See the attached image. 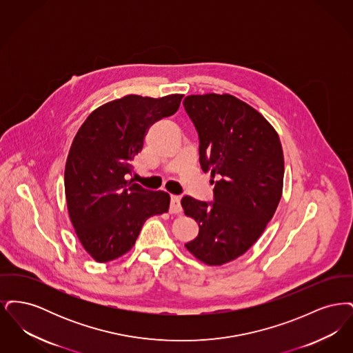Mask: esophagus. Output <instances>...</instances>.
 <instances>
[{"label":"esophagus","instance_id":"esophagus-1","mask_svg":"<svg viewBox=\"0 0 353 353\" xmlns=\"http://www.w3.org/2000/svg\"><path fill=\"white\" fill-rule=\"evenodd\" d=\"M169 212L172 214H179V213L183 212V208H181L179 196H172L170 197V209H169Z\"/></svg>","mask_w":353,"mask_h":353}]
</instances>
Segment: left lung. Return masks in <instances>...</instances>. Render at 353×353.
<instances>
[{"label":"left lung","mask_w":353,"mask_h":353,"mask_svg":"<svg viewBox=\"0 0 353 353\" xmlns=\"http://www.w3.org/2000/svg\"><path fill=\"white\" fill-rule=\"evenodd\" d=\"M184 107L199 132L202 170L214 184L213 202L181 200L200 228L185 248L205 265L221 266L248 252L274 217L283 190V150L263 115L230 94L189 95Z\"/></svg>","instance_id":"left-lung-1"}]
</instances>
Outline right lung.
I'll return each instance as SVG.
<instances>
[{"mask_svg": "<svg viewBox=\"0 0 353 353\" xmlns=\"http://www.w3.org/2000/svg\"><path fill=\"white\" fill-rule=\"evenodd\" d=\"M184 95H127L92 111L75 134L65 168L68 216L84 250L110 262L134 248L144 222L167 213L168 193L127 176L150 127L173 115Z\"/></svg>", "mask_w": 353, "mask_h": 353, "instance_id": "obj_1", "label": "right lung"}]
</instances>
